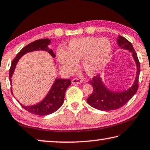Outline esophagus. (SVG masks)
Masks as SVG:
<instances>
[{"instance_id": "esophagus-1", "label": "esophagus", "mask_w": 150, "mask_h": 150, "mask_svg": "<svg viewBox=\"0 0 150 150\" xmlns=\"http://www.w3.org/2000/svg\"><path fill=\"white\" fill-rule=\"evenodd\" d=\"M71 81H72V83H73V84H75V83L79 84L81 83V81L79 79H77V78H74V79H72Z\"/></svg>"}]
</instances>
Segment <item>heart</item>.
Segmentation results:
<instances>
[{
  "instance_id": "obj_1",
  "label": "heart",
  "mask_w": 150,
  "mask_h": 150,
  "mask_svg": "<svg viewBox=\"0 0 150 150\" xmlns=\"http://www.w3.org/2000/svg\"><path fill=\"white\" fill-rule=\"evenodd\" d=\"M112 47L108 39L93 37L76 38L70 41L66 50L58 49V62L69 72L77 68V62L87 75L93 76L105 67L111 57Z\"/></svg>"
}]
</instances>
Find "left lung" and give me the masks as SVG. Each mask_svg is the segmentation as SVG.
<instances>
[{
  "instance_id": "1",
  "label": "left lung",
  "mask_w": 150,
  "mask_h": 150,
  "mask_svg": "<svg viewBox=\"0 0 150 150\" xmlns=\"http://www.w3.org/2000/svg\"><path fill=\"white\" fill-rule=\"evenodd\" d=\"M117 42L120 49L127 50L132 54L136 64V77L132 86L127 90L122 91H114L108 89L103 83L100 75H98L93 77L89 83L93 88V91L88 97L87 101L93 108L101 111L115 110L122 108L132 98L138 89L140 64L137 54L132 43L125 38L118 36Z\"/></svg>"
}]
</instances>
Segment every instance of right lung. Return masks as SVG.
Listing matches in <instances>:
<instances>
[{"label": "right lung", "instance_id": "1", "mask_svg": "<svg viewBox=\"0 0 150 150\" xmlns=\"http://www.w3.org/2000/svg\"><path fill=\"white\" fill-rule=\"evenodd\" d=\"M50 43H51V40L49 39H39L30 42L21 50L11 63L10 71H9V79L11 83H12V76L15 71L18 61L25 54L35 51H45L48 52L53 57H55V54L53 53V50L48 47V45ZM71 84V81L69 79H56L49 93L41 102L36 105L30 106H25L20 103L21 105L25 110L35 115H47L53 113L63 105L65 91ZM11 93L13 95L12 87Z\"/></svg>", "mask_w": 150, "mask_h": 150}]
</instances>
